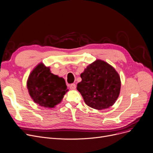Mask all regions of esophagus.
I'll list each match as a JSON object with an SVG mask.
<instances>
[{
  "label": "esophagus",
  "instance_id": "esophagus-1",
  "mask_svg": "<svg viewBox=\"0 0 153 153\" xmlns=\"http://www.w3.org/2000/svg\"><path fill=\"white\" fill-rule=\"evenodd\" d=\"M76 85L75 84V83H72V84H71L70 85V88L71 89V90H75V88H76Z\"/></svg>",
  "mask_w": 153,
  "mask_h": 153
}]
</instances>
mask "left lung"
Listing matches in <instances>:
<instances>
[{"instance_id": "left-lung-1", "label": "left lung", "mask_w": 153, "mask_h": 153, "mask_svg": "<svg viewBox=\"0 0 153 153\" xmlns=\"http://www.w3.org/2000/svg\"><path fill=\"white\" fill-rule=\"evenodd\" d=\"M80 76L82 80L78 83L77 90L88 106L101 110L115 103L120 92L121 81L110 65L97 60L88 65Z\"/></svg>"}]
</instances>
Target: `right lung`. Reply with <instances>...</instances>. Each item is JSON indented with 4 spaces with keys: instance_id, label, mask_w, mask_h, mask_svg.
<instances>
[{
    "instance_id": "1",
    "label": "right lung",
    "mask_w": 153,
    "mask_h": 153,
    "mask_svg": "<svg viewBox=\"0 0 153 153\" xmlns=\"http://www.w3.org/2000/svg\"><path fill=\"white\" fill-rule=\"evenodd\" d=\"M27 88L34 102L45 108H53L60 103L67 91L65 79L52 74L50 68L42 63L29 75Z\"/></svg>"
}]
</instances>
